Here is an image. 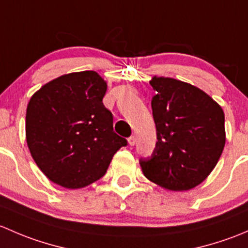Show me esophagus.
Here are the masks:
<instances>
[{
    "instance_id": "34e87169",
    "label": "esophagus",
    "mask_w": 248,
    "mask_h": 248,
    "mask_svg": "<svg viewBox=\"0 0 248 248\" xmlns=\"http://www.w3.org/2000/svg\"><path fill=\"white\" fill-rule=\"evenodd\" d=\"M136 142H137L136 137H134V136L129 137V138H128V144L131 145V146H134V145H136Z\"/></svg>"
}]
</instances>
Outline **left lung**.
<instances>
[{
    "instance_id": "1",
    "label": "left lung",
    "mask_w": 248,
    "mask_h": 248,
    "mask_svg": "<svg viewBox=\"0 0 248 248\" xmlns=\"http://www.w3.org/2000/svg\"><path fill=\"white\" fill-rule=\"evenodd\" d=\"M157 142L140 158L149 180L170 191L198 186L216 167L224 144V112L198 87L171 78L151 80Z\"/></svg>"
}]
</instances>
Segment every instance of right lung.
I'll return each mask as SVG.
<instances>
[{
  "instance_id": "1",
  "label": "right lung",
  "mask_w": 248,
  "mask_h": 248,
  "mask_svg": "<svg viewBox=\"0 0 248 248\" xmlns=\"http://www.w3.org/2000/svg\"><path fill=\"white\" fill-rule=\"evenodd\" d=\"M107 84L96 72L62 76L30 99L26 140L34 162L49 180L81 188L101 179L127 140L112 127L103 104Z\"/></svg>"
}]
</instances>
